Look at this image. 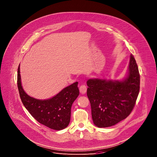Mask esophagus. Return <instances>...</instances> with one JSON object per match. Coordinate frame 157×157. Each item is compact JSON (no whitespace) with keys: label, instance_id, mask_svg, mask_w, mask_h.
<instances>
[{"label":"esophagus","instance_id":"34e87169","mask_svg":"<svg viewBox=\"0 0 157 157\" xmlns=\"http://www.w3.org/2000/svg\"><path fill=\"white\" fill-rule=\"evenodd\" d=\"M87 91V87L85 85H81L79 87V91L82 94H84L86 93Z\"/></svg>","mask_w":157,"mask_h":157}]
</instances>
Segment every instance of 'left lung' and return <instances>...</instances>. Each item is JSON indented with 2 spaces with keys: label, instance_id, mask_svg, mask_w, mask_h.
<instances>
[{
  "label": "left lung",
  "instance_id": "8db88e82",
  "mask_svg": "<svg viewBox=\"0 0 157 157\" xmlns=\"http://www.w3.org/2000/svg\"><path fill=\"white\" fill-rule=\"evenodd\" d=\"M87 96L94 125L100 128L116 125L127 118L136 104L140 90V74L130 55L127 76L122 80L89 79Z\"/></svg>",
  "mask_w": 157,
  "mask_h": 157
}]
</instances>
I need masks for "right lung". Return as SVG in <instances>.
Listing matches in <instances>:
<instances>
[{
    "mask_svg": "<svg viewBox=\"0 0 157 157\" xmlns=\"http://www.w3.org/2000/svg\"><path fill=\"white\" fill-rule=\"evenodd\" d=\"M20 64L18 68L17 85L22 103L30 114L40 124L52 129L60 130L69 125L71 109L79 94L76 82L48 99H37L29 96L21 86Z\"/></svg>",
    "mask_w": 157,
    "mask_h": 157,
    "instance_id": "right-lung-1",
    "label": "right lung"
}]
</instances>
